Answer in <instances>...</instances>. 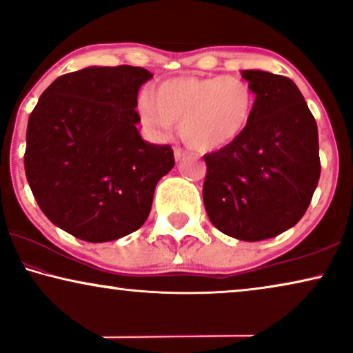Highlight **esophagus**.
Instances as JSON below:
<instances>
[{
	"instance_id": "esophagus-1",
	"label": "esophagus",
	"mask_w": 353,
	"mask_h": 353,
	"mask_svg": "<svg viewBox=\"0 0 353 353\" xmlns=\"http://www.w3.org/2000/svg\"><path fill=\"white\" fill-rule=\"evenodd\" d=\"M173 156H175V161H181L183 157H185V151H183L181 148H175L173 149Z\"/></svg>"
}]
</instances>
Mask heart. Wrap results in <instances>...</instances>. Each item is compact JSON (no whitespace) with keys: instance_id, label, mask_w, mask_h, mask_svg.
Here are the masks:
<instances>
[{"instance_id":"heart-1","label":"heart","mask_w":353,"mask_h":353,"mask_svg":"<svg viewBox=\"0 0 353 353\" xmlns=\"http://www.w3.org/2000/svg\"><path fill=\"white\" fill-rule=\"evenodd\" d=\"M255 110V93L241 77H178L144 96L139 112L156 137L180 120L181 137L201 151H219L243 137Z\"/></svg>"}]
</instances>
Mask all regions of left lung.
<instances>
[{"instance_id": "obj_1", "label": "left lung", "mask_w": 353, "mask_h": 353, "mask_svg": "<svg viewBox=\"0 0 353 353\" xmlns=\"http://www.w3.org/2000/svg\"><path fill=\"white\" fill-rule=\"evenodd\" d=\"M255 110L238 141L205 154L202 197L215 228L241 241H262L292 228L320 180L315 117L291 79L243 70Z\"/></svg>"}]
</instances>
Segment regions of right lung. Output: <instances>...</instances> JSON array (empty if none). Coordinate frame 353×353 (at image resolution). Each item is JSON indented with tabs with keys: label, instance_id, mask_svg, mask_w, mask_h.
<instances>
[{
	"label": "right lung",
	"instance_id": "add662e5",
	"mask_svg": "<svg viewBox=\"0 0 353 353\" xmlns=\"http://www.w3.org/2000/svg\"><path fill=\"white\" fill-rule=\"evenodd\" d=\"M143 67H86L38 99L23 156L30 190L56 226L88 243L123 238L146 221L157 181L175 165L168 144L139 137Z\"/></svg>",
	"mask_w": 353,
	"mask_h": 353
}]
</instances>
